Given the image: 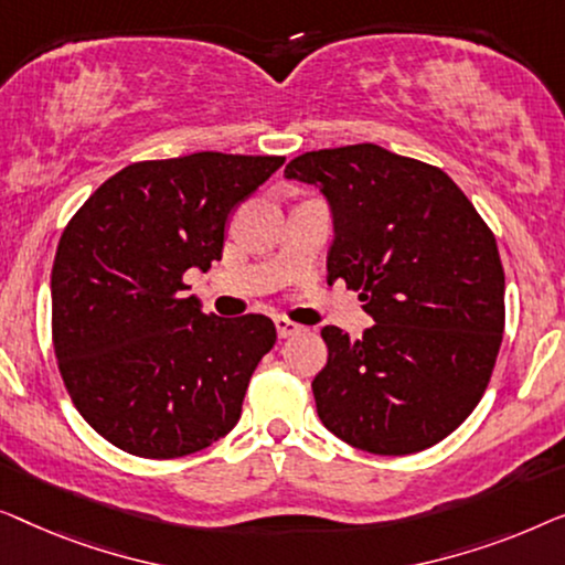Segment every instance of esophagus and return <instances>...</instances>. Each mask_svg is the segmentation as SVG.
Instances as JSON below:
<instances>
[{"label":"esophagus","instance_id":"esophagus-1","mask_svg":"<svg viewBox=\"0 0 565 565\" xmlns=\"http://www.w3.org/2000/svg\"><path fill=\"white\" fill-rule=\"evenodd\" d=\"M274 324H276V332H279V338H291L297 335V332H301V324L286 320V317H276Z\"/></svg>","mask_w":565,"mask_h":565}]
</instances>
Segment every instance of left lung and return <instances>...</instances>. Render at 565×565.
<instances>
[{
    "label": "left lung",
    "mask_w": 565,
    "mask_h": 565,
    "mask_svg": "<svg viewBox=\"0 0 565 565\" xmlns=\"http://www.w3.org/2000/svg\"><path fill=\"white\" fill-rule=\"evenodd\" d=\"M286 179L324 194L335 241L328 284L361 291L373 324L351 340L322 328L312 381L332 435L376 456H409L456 430L487 392L504 332L497 237L438 166L359 146L301 153Z\"/></svg>",
    "instance_id": "obj_1"
}]
</instances>
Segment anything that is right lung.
Masks as SVG:
<instances>
[{"label":"right lung","instance_id":"obj_1","mask_svg":"<svg viewBox=\"0 0 565 565\" xmlns=\"http://www.w3.org/2000/svg\"><path fill=\"white\" fill-rule=\"evenodd\" d=\"M281 166L214 150L130 163L63 230L53 351L78 415L120 450L181 458L241 419L276 328L266 315H204L184 274L222 258L227 217Z\"/></svg>","mask_w":565,"mask_h":565}]
</instances>
